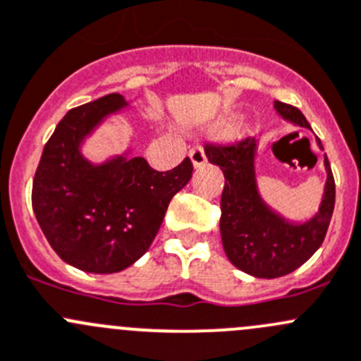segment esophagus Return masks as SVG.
<instances>
[{
	"label": "esophagus",
	"instance_id": "34e87169",
	"mask_svg": "<svg viewBox=\"0 0 361 361\" xmlns=\"http://www.w3.org/2000/svg\"><path fill=\"white\" fill-rule=\"evenodd\" d=\"M188 157H190L194 167H201L202 164L206 162V153H204V149H202L201 145H195L194 148L188 152Z\"/></svg>",
	"mask_w": 361,
	"mask_h": 361
}]
</instances>
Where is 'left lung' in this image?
<instances>
[{"mask_svg":"<svg viewBox=\"0 0 361 361\" xmlns=\"http://www.w3.org/2000/svg\"><path fill=\"white\" fill-rule=\"evenodd\" d=\"M275 109L284 120L310 128L296 107L277 100ZM317 145L321 146L319 139ZM204 152L226 178L220 199V234L229 261L257 279L282 277L309 261L326 236L335 208V180L328 157H324L328 178L319 212L309 222L291 224L271 212L257 194L255 139L245 137L231 145L206 142Z\"/></svg>","mask_w":361,"mask_h":361,"instance_id":"8db88e82","label":"left lung"}]
</instances>
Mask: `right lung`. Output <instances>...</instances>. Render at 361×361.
<instances>
[{"mask_svg": "<svg viewBox=\"0 0 361 361\" xmlns=\"http://www.w3.org/2000/svg\"><path fill=\"white\" fill-rule=\"evenodd\" d=\"M127 106L111 93L63 116L33 178L31 204L56 254L90 274H116L155 240L171 199L192 178L190 159L160 173L142 157L87 162L79 145L107 114Z\"/></svg>", "mask_w": 361, "mask_h": 361, "instance_id": "add662e5", "label": "right lung"}]
</instances>
